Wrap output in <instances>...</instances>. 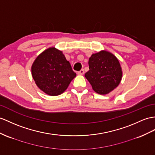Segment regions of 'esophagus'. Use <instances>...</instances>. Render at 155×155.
<instances>
[{
	"label": "esophagus",
	"mask_w": 155,
	"mask_h": 155,
	"mask_svg": "<svg viewBox=\"0 0 155 155\" xmlns=\"http://www.w3.org/2000/svg\"><path fill=\"white\" fill-rule=\"evenodd\" d=\"M78 75H83V74H84V69H81L80 71H78Z\"/></svg>",
	"instance_id": "34e87169"
}]
</instances>
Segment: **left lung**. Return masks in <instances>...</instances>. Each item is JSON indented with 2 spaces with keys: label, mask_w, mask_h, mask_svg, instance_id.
I'll use <instances>...</instances> for the list:
<instances>
[{
  "label": "left lung",
  "mask_w": 155,
  "mask_h": 155,
  "mask_svg": "<svg viewBox=\"0 0 155 155\" xmlns=\"http://www.w3.org/2000/svg\"><path fill=\"white\" fill-rule=\"evenodd\" d=\"M89 70L85 76L93 89L106 95L114 89L122 80V71L116 56L106 51L93 54L89 60Z\"/></svg>",
  "instance_id": "8db88e82"
}]
</instances>
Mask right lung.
Masks as SVG:
<instances>
[{"label": "right lung", "instance_id": "1", "mask_svg": "<svg viewBox=\"0 0 155 155\" xmlns=\"http://www.w3.org/2000/svg\"><path fill=\"white\" fill-rule=\"evenodd\" d=\"M31 74L37 87L51 96L62 94L76 76L62 52L54 47L37 56L32 64Z\"/></svg>", "mask_w": 155, "mask_h": 155}]
</instances>
